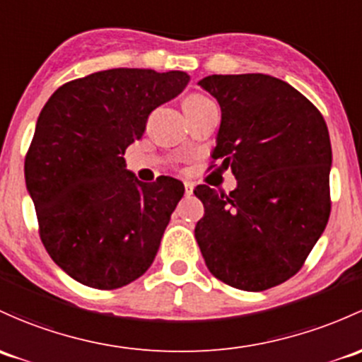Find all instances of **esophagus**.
<instances>
[{
	"mask_svg": "<svg viewBox=\"0 0 362 362\" xmlns=\"http://www.w3.org/2000/svg\"><path fill=\"white\" fill-rule=\"evenodd\" d=\"M184 187H185V194H187V196H191V194L194 192V184H192V182H185Z\"/></svg>",
	"mask_w": 362,
	"mask_h": 362,
	"instance_id": "1",
	"label": "esophagus"
}]
</instances>
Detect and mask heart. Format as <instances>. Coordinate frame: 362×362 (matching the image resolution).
<instances>
[{
	"label": "heart",
	"mask_w": 362,
	"mask_h": 362,
	"mask_svg": "<svg viewBox=\"0 0 362 362\" xmlns=\"http://www.w3.org/2000/svg\"><path fill=\"white\" fill-rule=\"evenodd\" d=\"M206 102H211L210 98H206V97H203V95H189L187 98H185V102H184V107H196V105H203V104H206Z\"/></svg>",
	"instance_id": "b5f03b06"
}]
</instances>
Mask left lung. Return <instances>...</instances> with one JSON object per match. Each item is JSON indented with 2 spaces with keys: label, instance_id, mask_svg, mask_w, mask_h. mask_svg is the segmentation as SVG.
I'll return each instance as SVG.
<instances>
[{
  "label": "left lung",
  "instance_id": "obj_1",
  "mask_svg": "<svg viewBox=\"0 0 362 362\" xmlns=\"http://www.w3.org/2000/svg\"><path fill=\"white\" fill-rule=\"evenodd\" d=\"M199 85L222 109L210 168H230L238 187L197 185V245L216 279L269 290L302 269L328 223V127L309 98L272 76L213 74Z\"/></svg>",
  "mask_w": 362,
  "mask_h": 362
}]
</instances>
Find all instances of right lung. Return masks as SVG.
<instances>
[{"instance_id": "right-lung-1", "label": "right lung", "mask_w": 362, "mask_h": 362, "mask_svg": "<svg viewBox=\"0 0 362 362\" xmlns=\"http://www.w3.org/2000/svg\"><path fill=\"white\" fill-rule=\"evenodd\" d=\"M189 79L182 71H98L60 86L40 112L25 184L41 243L78 283L116 290L154 262L184 184L139 182L123 156Z\"/></svg>"}]
</instances>
